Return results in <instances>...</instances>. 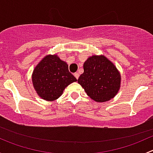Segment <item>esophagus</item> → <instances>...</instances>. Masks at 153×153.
<instances>
[{
    "instance_id": "34e87169",
    "label": "esophagus",
    "mask_w": 153,
    "mask_h": 153,
    "mask_svg": "<svg viewBox=\"0 0 153 153\" xmlns=\"http://www.w3.org/2000/svg\"><path fill=\"white\" fill-rule=\"evenodd\" d=\"M74 75H75V77L77 78V79L79 78V73H78V72H75V73L74 74Z\"/></svg>"
}]
</instances>
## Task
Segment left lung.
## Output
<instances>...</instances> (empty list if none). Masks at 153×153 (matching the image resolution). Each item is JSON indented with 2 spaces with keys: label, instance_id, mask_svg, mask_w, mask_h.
<instances>
[{
  "label": "left lung",
  "instance_id": "1",
  "mask_svg": "<svg viewBox=\"0 0 153 153\" xmlns=\"http://www.w3.org/2000/svg\"><path fill=\"white\" fill-rule=\"evenodd\" d=\"M88 96L97 102L114 98L121 86L116 67L104 55H92L84 64V73L78 79Z\"/></svg>",
  "mask_w": 153,
  "mask_h": 153
}]
</instances>
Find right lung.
<instances>
[{"label": "right lung", "mask_w": 153, "mask_h": 153, "mask_svg": "<svg viewBox=\"0 0 153 153\" xmlns=\"http://www.w3.org/2000/svg\"><path fill=\"white\" fill-rule=\"evenodd\" d=\"M32 80L38 95L48 101L58 99L68 85L77 81L57 55L44 57L34 69Z\"/></svg>", "instance_id": "obj_1"}]
</instances>
